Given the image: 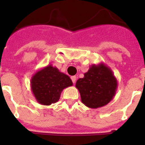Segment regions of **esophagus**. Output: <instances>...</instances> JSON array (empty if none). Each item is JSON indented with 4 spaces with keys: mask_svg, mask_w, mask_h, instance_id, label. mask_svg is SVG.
<instances>
[{
    "mask_svg": "<svg viewBox=\"0 0 145 145\" xmlns=\"http://www.w3.org/2000/svg\"><path fill=\"white\" fill-rule=\"evenodd\" d=\"M71 80H72V82L74 84H75V82L77 80V77H76V76H72V77H71Z\"/></svg>",
    "mask_w": 145,
    "mask_h": 145,
    "instance_id": "obj_1",
    "label": "esophagus"
}]
</instances>
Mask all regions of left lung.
I'll return each instance as SVG.
<instances>
[{
    "instance_id": "8db88e82",
    "label": "left lung",
    "mask_w": 145,
    "mask_h": 145,
    "mask_svg": "<svg viewBox=\"0 0 145 145\" xmlns=\"http://www.w3.org/2000/svg\"><path fill=\"white\" fill-rule=\"evenodd\" d=\"M75 86L86 107L99 108L108 105L115 96L117 80L111 69L101 62L90 66L84 77L77 80Z\"/></svg>"
}]
</instances>
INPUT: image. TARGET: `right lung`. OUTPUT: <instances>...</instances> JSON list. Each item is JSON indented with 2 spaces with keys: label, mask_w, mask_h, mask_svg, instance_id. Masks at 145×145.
<instances>
[{
  "label": "right lung",
  "mask_w": 145,
  "mask_h": 145,
  "mask_svg": "<svg viewBox=\"0 0 145 145\" xmlns=\"http://www.w3.org/2000/svg\"><path fill=\"white\" fill-rule=\"evenodd\" d=\"M72 85L70 77L52 65L37 71L31 79L33 95L37 102L43 105L57 102L64 89Z\"/></svg>",
  "instance_id": "obj_1"
}]
</instances>
